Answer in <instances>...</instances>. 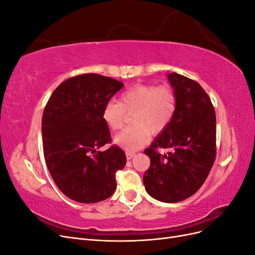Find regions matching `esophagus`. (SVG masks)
Segmentation results:
<instances>
[{"label": "esophagus", "mask_w": 255, "mask_h": 255, "mask_svg": "<svg viewBox=\"0 0 255 255\" xmlns=\"http://www.w3.org/2000/svg\"><path fill=\"white\" fill-rule=\"evenodd\" d=\"M127 158L128 159H130V158H133L134 156H135V152H129V151H127Z\"/></svg>", "instance_id": "1"}]
</instances>
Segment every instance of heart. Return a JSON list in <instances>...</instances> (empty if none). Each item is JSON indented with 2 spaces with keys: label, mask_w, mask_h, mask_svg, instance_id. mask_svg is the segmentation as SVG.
Masks as SVG:
<instances>
[{
  "label": "heart",
  "mask_w": 255,
  "mask_h": 255,
  "mask_svg": "<svg viewBox=\"0 0 255 255\" xmlns=\"http://www.w3.org/2000/svg\"><path fill=\"white\" fill-rule=\"evenodd\" d=\"M177 109L175 90L169 85H135L123 91L118 101L107 102L103 120L113 130L125 126L132 115V125L115 136V143L126 151H137L148 143L150 133L158 135L169 127Z\"/></svg>",
  "instance_id": "1"
}]
</instances>
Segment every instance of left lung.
<instances>
[{
	"mask_svg": "<svg viewBox=\"0 0 255 255\" xmlns=\"http://www.w3.org/2000/svg\"><path fill=\"white\" fill-rule=\"evenodd\" d=\"M168 80L176 92L173 120L144 154L150 167L143 174L145 190L161 202L175 203L202 186L216 158V114L210 97L200 85L175 72ZM158 148H172L167 156Z\"/></svg>",
	"mask_w": 255,
	"mask_h": 255,
	"instance_id": "1",
	"label": "left lung"
}]
</instances>
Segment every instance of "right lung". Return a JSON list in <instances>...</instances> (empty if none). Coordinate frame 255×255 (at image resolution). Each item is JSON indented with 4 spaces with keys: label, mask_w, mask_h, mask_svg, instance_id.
Returning <instances> with one entry per match:
<instances>
[{
    "label": "right lung",
    "mask_w": 255,
    "mask_h": 255,
    "mask_svg": "<svg viewBox=\"0 0 255 255\" xmlns=\"http://www.w3.org/2000/svg\"><path fill=\"white\" fill-rule=\"evenodd\" d=\"M123 87L117 80L96 73L73 76L54 90L42 115L45 164L65 196L81 203L110 198L117 187L116 172L127 156L112 141L103 109Z\"/></svg>",
    "instance_id": "obj_1"
}]
</instances>
